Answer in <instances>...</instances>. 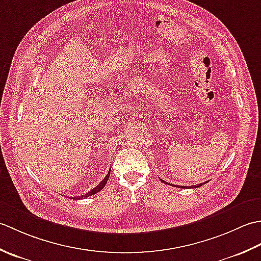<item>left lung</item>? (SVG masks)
I'll return each mask as SVG.
<instances>
[{
    "instance_id": "left-lung-1",
    "label": "left lung",
    "mask_w": 261,
    "mask_h": 261,
    "mask_svg": "<svg viewBox=\"0 0 261 261\" xmlns=\"http://www.w3.org/2000/svg\"><path fill=\"white\" fill-rule=\"evenodd\" d=\"M161 181L164 182V184H167L166 181H163L162 179H161ZM204 184H205V182H201V184H199V185H197V186H191V187H185V186H180V187H179V186H177V187H178V188H193V187H194V188H197V187H200V186H203ZM170 186H171V185H170Z\"/></svg>"
}]
</instances>
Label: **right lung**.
Masks as SVG:
<instances>
[{"instance_id": "right-lung-1", "label": "right lung", "mask_w": 261, "mask_h": 261, "mask_svg": "<svg viewBox=\"0 0 261 261\" xmlns=\"http://www.w3.org/2000/svg\"><path fill=\"white\" fill-rule=\"evenodd\" d=\"M110 170H111V169H110ZM110 170H109V172L107 173V175H106V177H105V179H103L102 181H101V182L97 186V187H94L91 191H89V193H87L86 195H82V196H79V197H75V199H82L83 197H89V196H91V195H94V194L99 193V191L105 187L106 184H107V181H108L109 175H110ZM73 199H74V198H73Z\"/></svg>"}]
</instances>
